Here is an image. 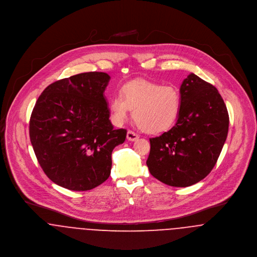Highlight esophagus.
Masks as SVG:
<instances>
[{
	"label": "esophagus",
	"mask_w": 257,
	"mask_h": 257,
	"mask_svg": "<svg viewBox=\"0 0 257 257\" xmlns=\"http://www.w3.org/2000/svg\"><path fill=\"white\" fill-rule=\"evenodd\" d=\"M138 138H139V136H138L135 132H133V131H131V130H129V131L127 132V140L133 142V141H136Z\"/></svg>",
	"instance_id": "obj_1"
}]
</instances>
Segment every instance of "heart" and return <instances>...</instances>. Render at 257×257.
<instances>
[{
	"mask_svg": "<svg viewBox=\"0 0 257 257\" xmlns=\"http://www.w3.org/2000/svg\"><path fill=\"white\" fill-rule=\"evenodd\" d=\"M181 104L176 86H163L146 79L126 82L109 101V110L116 124L123 123L130 110L138 126L151 134L170 129L176 120Z\"/></svg>",
	"mask_w": 257,
	"mask_h": 257,
	"instance_id": "1",
	"label": "heart"
}]
</instances>
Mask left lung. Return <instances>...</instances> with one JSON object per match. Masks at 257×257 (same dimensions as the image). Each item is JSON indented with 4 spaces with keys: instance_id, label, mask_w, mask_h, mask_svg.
<instances>
[{
    "instance_id": "obj_1",
    "label": "left lung",
    "mask_w": 257,
    "mask_h": 257,
    "mask_svg": "<svg viewBox=\"0 0 257 257\" xmlns=\"http://www.w3.org/2000/svg\"><path fill=\"white\" fill-rule=\"evenodd\" d=\"M175 125L151 138L147 166L151 174L174 187L193 185L215 167L228 131L227 106L218 89L195 74L180 86Z\"/></svg>"
}]
</instances>
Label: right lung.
Here are the masks:
<instances>
[{
  "instance_id": "right-lung-1",
  "label": "right lung",
  "mask_w": 257,
  "mask_h": 257,
  "mask_svg": "<svg viewBox=\"0 0 257 257\" xmlns=\"http://www.w3.org/2000/svg\"><path fill=\"white\" fill-rule=\"evenodd\" d=\"M102 72L82 73L47 86L29 121L37 161L54 183L74 191L90 190L110 175L111 154L127 131L113 129Z\"/></svg>"
}]
</instances>
